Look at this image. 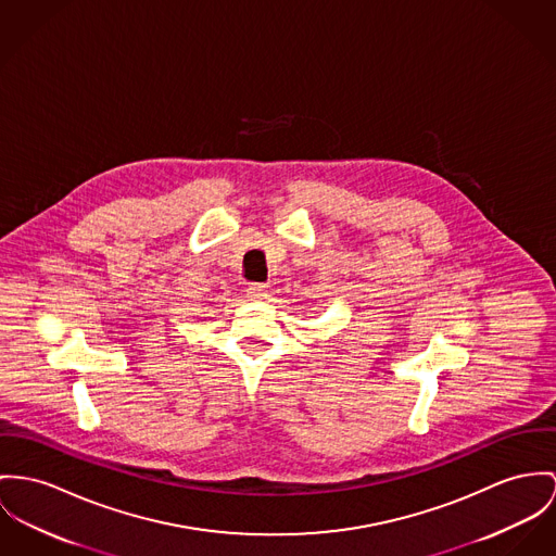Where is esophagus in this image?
Wrapping results in <instances>:
<instances>
[{"mask_svg": "<svg viewBox=\"0 0 556 556\" xmlns=\"http://www.w3.org/2000/svg\"><path fill=\"white\" fill-rule=\"evenodd\" d=\"M266 296H268V290H266V286L252 283V286L248 288V299L256 300V302H260V300H264Z\"/></svg>", "mask_w": 556, "mask_h": 556, "instance_id": "esophagus-1", "label": "esophagus"}]
</instances>
